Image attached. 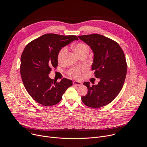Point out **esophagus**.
<instances>
[{
    "instance_id": "esophagus-1",
    "label": "esophagus",
    "mask_w": 147,
    "mask_h": 147,
    "mask_svg": "<svg viewBox=\"0 0 147 147\" xmlns=\"http://www.w3.org/2000/svg\"><path fill=\"white\" fill-rule=\"evenodd\" d=\"M73 84L77 86H80L82 85V82H80V81H73Z\"/></svg>"
}]
</instances>
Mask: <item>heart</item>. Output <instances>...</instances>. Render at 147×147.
Wrapping results in <instances>:
<instances>
[{"label":"heart","mask_w":147,"mask_h":147,"mask_svg":"<svg viewBox=\"0 0 147 147\" xmlns=\"http://www.w3.org/2000/svg\"><path fill=\"white\" fill-rule=\"evenodd\" d=\"M74 51L76 52V53L80 56L83 54L87 53L88 54L90 49L89 47L85 44L83 43H78L76 44L74 47ZM67 52V49L66 47L63 48L59 52L57 55V60L59 62L63 61L65 60V58L66 56ZM83 70V68L82 67H74L72 68L70 70L69 73L70 76H71L73 77L74 78H78L80 77V71Z\"/></svg>","instance_id":"heart-1"}]
</instances>
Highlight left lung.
<instances>
[{
  "label": "left lung",
  "mask_w": 147,
  "mask_h": 147,
  "mask_svg": "<svg viewBox=\"0 0 147 147\" xmlns=\"http://www.w3.org/2000/svg\"><path fill=\"white\" fill-rule=\"evenodd\" d=\"M78 38L92 51V70H95V77L100 79L97 85L84 82L88 92L81 100L89 107L99 108L111 103L123 86L127 68L125 55L117 42L102 35L94 34Z\"/></svg>",
  "instance_id": "1"
}]
</instances>
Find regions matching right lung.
Returning <instances> with one entry per match:
<instances>
[{"label":"right lung","instance_id":"right-lung-1","mask_svg":"<svg viewBox=\"0 0 147 147\" xmlns=\"http://www.w3.org/2000/svg\"><path fill=\"white\" fill-rule=\"evenodd\" d=\"M76 35L47 34L33 40L24 48L21 56L20 74L30 95L44 106L58 103L72 81L63 78L57 82L49 74L57 66V55L63 47L74 40Z\"/></svg>","mask_w":147,"mask_h":147}]
</instances>
